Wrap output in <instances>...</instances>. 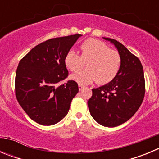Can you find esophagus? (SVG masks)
Listing matches in <instances>:
<instances>
[{
    "label": "esophagus",
    "mask_w": 159,
    "mask_h": 159,
    "mask_svg": "<svg viewBox=\"0 0 159 159\" xmlns=\"http://www.w3.org/2000/svg\"><path fill=\"white\" fill-rule=\"evenodd\" d=\"M78 87H79V90H80V91H81V90L84 88V85H81V84H79Z\"/></svg>",
    "instance_id": "obj_1"
}]
</instances>
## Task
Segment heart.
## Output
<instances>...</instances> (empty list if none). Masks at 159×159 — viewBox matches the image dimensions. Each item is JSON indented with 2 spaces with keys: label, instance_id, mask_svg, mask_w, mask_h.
Here are the masks:
<instances>
[{
  "label": "heart",
  "instance_id": "b5f03b06",
  "mask_svg": "<svg viewBox=\"0 0 159 159\" xmlns=\"http://www.w3.org/2000/svg\"><path fill=\"white\" fill-rule=\"evenodd\" d=\"M80 56L74 50L66 53L64 62L71 71L82 68L84 62L88 69L78 71L70 76L71 80L81 85L95 82L107 84L116 78L121 67V56L116 50L100 40L88 39L80 45Z\"/></svg>",
  "mask_w": 159,
  "mask_h": 159
}]
</instances>
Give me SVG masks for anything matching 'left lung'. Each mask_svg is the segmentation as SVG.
Here are the masks:
<instances>
[{
	"label": "left lung",
	"mask_w": 159,
	"mask_h": 159,
	"mask_svg": "<svg viewBox=\"0 0 159 159\" xmlns=\"http://www.w3.org/2000/svg\"><path fill=\"white\" fill-rule=\"evenodd\" d=\"M116 46L121 56V67L113 80L92 89L88 102L91 116L102 126L115 127L134 116L145 95L143 65L137 57L117 40L103 37Z\"/></svg>",
	"instance_id": "1"
}]
</instances>
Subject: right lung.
I'll return each mask as SVG.
<instances>
[{"label":"right lung","mask_w":159,"mask_h":159,"mask_svg":"<svg viewBox=\"0 0 159 159\" xmlns=\"http://www.w3.org/2000/svg\"><path fill=\"white\" fill-rule=\"evenodd\" d=\"M80 34L50 39L34 47L20 60L15 79L19 104L31 119L44 126L62 120L69 111L78 84L68 80L57 84L68 75L64 64L66 53Z\"/></svg>","instance_id":"add662e5"}]
</instances>
